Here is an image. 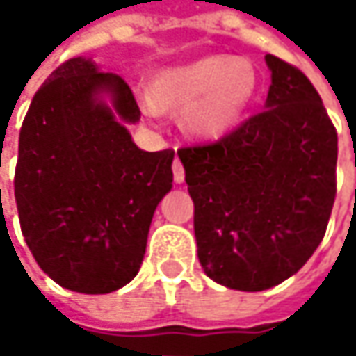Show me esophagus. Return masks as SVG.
<instances>
[{
    "label": "esophagus",
    "instance_id": "esophagus-1",
    "mask_svg": "<svg viewBox=\"0 0 356 356\" xmlns=\"http://www.w3.org/2000/svg\"><path fill=\"white\" fill-rule=\"evenodd\" d=\"M173 179H175V183L185 181V171H183V165H181L179 159H175V163H173Z\"/></svg>",
    "mask_w": 356,
    "mask_h": 356
}]
</instances>
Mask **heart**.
I'll list each match as a JSON object with an SVG mask.
<instances>
[{
    "instance_id": "heart-1",
    "label": "heart",
    "mask_w": 356,
    "mask_h": 356,
    "mask_svg": "<svg viewBox=\"0 0 356 356\" xmlns=\"http://www.w3.org/2000/svg\"><path fill=\"white\" fill-rule=\"evenodd\" d=\"M255 92L257 74L249 59L210 55L156 74L142 107L150 117H159L161 108H181L185 134L216 140L241 121Z\"/></svg>"
}]
</instances>
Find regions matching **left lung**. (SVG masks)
I'll return each instance as SVG.
<instances>
[{
  "label": "left lung",
  "mask_w": 356,
  "mask_h": 356,
  "mask_svg": "<svg viewBox=\"0 0 356 356\" xmlns=\"http://www.w3.org/2000/svg\"><path fill=\"white\" fill-rule=\"evenodd\" d=\"M261 113L214 144L181 148L204 272L235 291L297 274L325 235L336 197L338 136L303 72L266 55Z\"/></svg>",
  "instance_id": "left-lung-1"
}]
</instances>
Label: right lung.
<instances>
[{"instance_id":"1","label":"right lung","mask_w":356,"mask_h":356,"mask_svg":"<svg viewBox=\"0 0 356 356\" xmlns=\"http://www.w3.org/2000/svg\"><path fill=\"white\" fill-rule=\"evenodd\" d=\"M125 80L86 57L38 88L18 144L14 195L26 245L59 286L105 295L140 270L159 202L173 187V150L146 152Z\"/></svg>"}]
</instances>
